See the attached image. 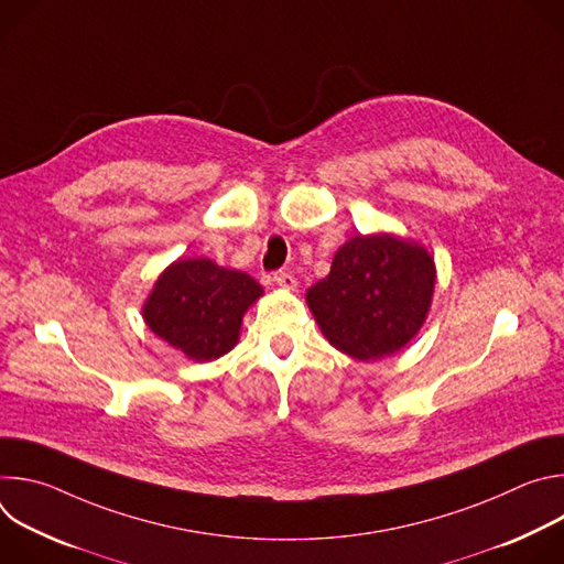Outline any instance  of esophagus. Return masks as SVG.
Here are the masks:
<instances>
[{"label": "esophagus", "mask_w": 564, "mask_h": 564, "mask_svg": "<svg viewBox=\"0 0 564 564\" xmlns=\"http://www.w3.org/2000/svg\"><path fill=\"white\" fill-rule=\"evenodd\" d=\"M274 283L279 288H285V290H294L296 288V276L292 272H285V270H279L274 272Z\"/></svg>", "instance_id": "esophagus-1"}]
</instances>
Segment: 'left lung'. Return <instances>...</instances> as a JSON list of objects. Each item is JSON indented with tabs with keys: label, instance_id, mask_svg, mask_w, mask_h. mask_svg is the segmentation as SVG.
I'll list each match as a JSON object with an SVG mask.
<instances>
[{
	"label": "left lung",
	"instance_id": "left-lung-1",
	"mask_svg": "<svg viewBox=\"0 0 564 564\" xmlns=\"http://www.w3.org/2000/svg\"><path fill=\"white\" fill-rule=\"evenodd\" d=\"M435 288L424 248L394 236H355L330 274L307 290L321 333L341 352L370 361L397 352L422 328Z\"/></svg>",
	"mask_w": 564,
	"mask_h": 564
}]
</instances>
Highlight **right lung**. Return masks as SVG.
Wrapping results in <instances>:
<instances>
[{
  "label": "right lung",
  "instance_id": "obj_1",
  "mask_svg": "<svg viewBox=\"0 0 564 564\" xmlns=\"http://www.w3.org/2000/svg\"><path fill=\"white\" fill-rule=\"evenodd\" d=\"M263 294L243 272L225 270L207 259L170 265L144 305L147 326L189 359L209 361L238 341L246 310Z\"/></svg>",
  "mask_w": 564,
  "mask_h": 564
}]
</instances>
